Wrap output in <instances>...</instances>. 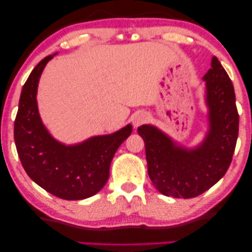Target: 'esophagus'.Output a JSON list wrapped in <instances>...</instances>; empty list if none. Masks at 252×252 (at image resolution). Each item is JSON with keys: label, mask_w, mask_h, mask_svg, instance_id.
I'll return each instance as SVG.
<instances>
[{"label": "esophagus", "mask_w": 252, "mask_h": 252, "mask_svg": "<svg viewBox=\"0 0 252 252\" xmlns=\"http://www.w3.org/2000/svg\"><path fill=\"white\" fill-rule=\"evenodd\" d=\"M146 121H147L146 114L138 113V114H136L135 116H134V118H133V125L135 127H138V126H141L142 124L145 123Z\"/></svg>", "instance_id": "obj_1"}]
</instances>
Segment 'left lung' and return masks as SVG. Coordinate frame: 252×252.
Wrapping results in <instances>:
<instances>
[{"label":"left lung","instance_id":"obj_1","mask_svg":"<svg viewBox=\"0 0 252 252\" xmlns=\"http://www.w3.org/2000/svg\"><path fill=\"white\" fill-rule=\"evenodd\" d=\"M209 131L195 148L177 145L152 125L138 127L145 142L147 171L156 189L166 196L191 199L221 180L231 164L239 133L236 94L217 57L203 77Z\"/></svg>","mask_w":252,"mask_h":252}]
</instances>
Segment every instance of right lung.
<instances>
[{
    "label": "right lung",
    "instance_id": "obj_1",
    "mask_svg": "<svg viewBox=\"0 0 252 252\" xmlns=\"http://www.w3.org/2000/svg\"><path fill=\"white\" fill-rule=\"evenodd\" d=\"M53 57L41 60L23 86L14 122L15 146L24 171L39 187L60 199L84 200L104 188L111 159L133 127L129 124L77 145L56 141L42 124L36 102L40 76Z\"/></svg>",
    "mask_w": 252,
    "mask_h": 252
}]
</instances>
